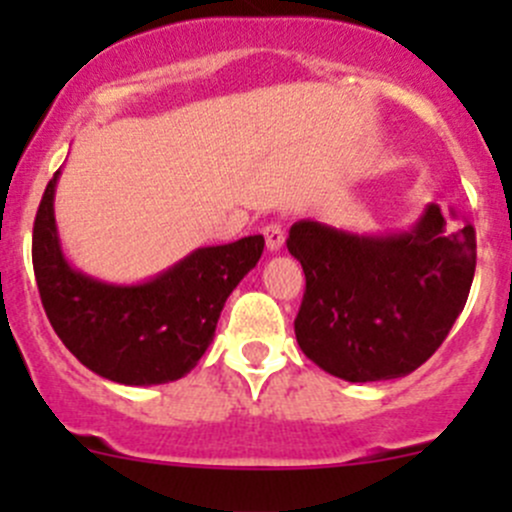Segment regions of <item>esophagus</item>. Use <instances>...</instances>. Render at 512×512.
<instances>
[{"mask_svg": "<svg viewBox=\"0 0 512 512\" xmlns=\"http://www.w3.org/2000/svg\"><path fill=\"white\" fill-rule=\"evenodd\" d=\"M262 235H265L267 250L280 252L282 247H285V227H282L280 223L265 225V227H262Z\"/></svg>", "mask_w": 512, "mask_h": 512, "instance_id": "obj_1", "label": "esophagus"}]
</instances>
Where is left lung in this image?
Instances as JSON below:
<instances>
[{"label": "left lung", "instance_id": "obj_1", "mask_svg": "<svg viewBox=\"0 0 512 512\" xmlns=\"http://www.w3.org/2000/svg\"><path fill=\"white\" fill-rule=\"evenodd\" d=\"M426 205L406 232L356 235L299 220L287 250L307 289L294 319L297 344L344 381L399 379L443 344L476 275V230Z\"/></svg>", "mask_w": 512, "mask_h": 512}]
</instances>
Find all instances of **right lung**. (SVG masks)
I'll return each mask as SVG.
<instances>
[{"label": "right lung", "mask_w": 512, "mask_h": 512, "mask_svg": "<svg viewBox=\"0 0 512 512\" xmlns=\"http://www.w3.org/2000/svg\"><path fill=\"white\" fill-rule=\"evenodd\" d=\"M56 170L34 220L36 287L51 327L86 369L126 386L168 384L210 347L230 292L257 265L265 237L198 247L141 285H113L66 260L54 218Z\"/></svg>", "instance_id": "right-lung-1"}]
</instances>
